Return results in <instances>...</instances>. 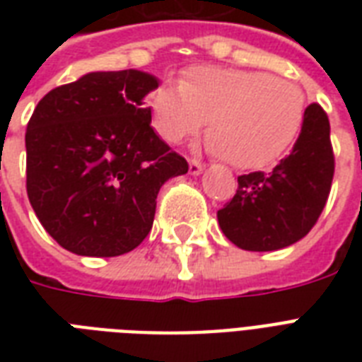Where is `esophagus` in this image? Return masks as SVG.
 Returning a JSON list of instances; mask_svg holds the SVG:
<instances>
[{
	"instance_id": "obj_1",
	"label": "esophagus",
	"mask_w": 362,
	"mask_h": 362,
	"mask_svg": "<svg viewBox=\"0 0 362 362\" xmlns=\"http://www.w3.org/2000/svg\"><path fill=\"white\" fill-rule=\"evenodd\" d=\"M204 165L201 163V161H197V159H189V175L192 176H199L201 173H203Z\"/></svg>"
}]
</instances>
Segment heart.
I'll return each instance as SVG.
<instances>
[{"mask_svg":"<svg viewBox=\"0 0 362 362\" xmlns=\"http://www.w3.org/2000/svg\"><path fill=\"white\" fill-rule=\"evenodd\" d=\"M150 122L169 144L203 131L209 120L210 150L237 169H263L284 156L306 115L303 90L263 71L199 65L180 86L152 92Z\"/></svg>","mask_w":362,"mask_h":362,"instance_id":"heart-1","label":"heart"}]
</instances>
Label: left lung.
<instances>
[{"label":"left lung","instance_id":"1","mask_svg":"<svg viewBox=\"0 0 362 362\" xmlns=\"http://www.w3.org/2000/svg\"><path fill=\"white\" fill-rule=\"evenodd\" d=\"M334 175L331 125L317 103L306 109L291 153L272 173L238 176L231 203L218 210L229 240L247 252H274L310 233L325 209Z\"/></svg>","mask_w":362,"mask_h":362}]
</instances>
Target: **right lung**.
Segmentation results:
<instances>
[{"label":"right lung","mask_w":362,"mask_h":362,"mask_svg":"<svg viewBox=\"0 0 362 362\" xmlns=\"http://www.w3.org/2000/svg\"><path fill=\"white\" fill-rule=\"evenodd\" d=\"M158 86L144 71H93L50 90L33 110L28 197L65 250L86 257L135 250L152 229L161 186L187 173L150 125L144 99Z\"/></svg>","instance_id":"add662e5"}]
</instances>
